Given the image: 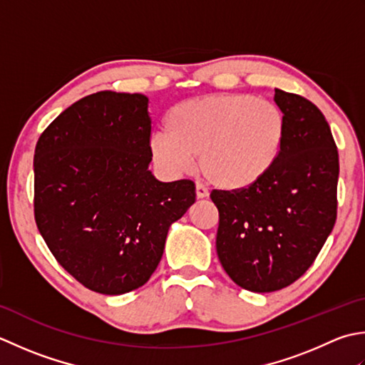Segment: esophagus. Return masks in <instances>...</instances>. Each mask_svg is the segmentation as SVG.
I'll use <instances>...</instances> for the list:
<instances>
[{"label": "esophagus", "instance_id": "1", "mask_svg": "<svg viewBox=\"0 0 365 365\" xmlns=\"http://www.w3.org/2000/svg\"><path fill=\"white\" fill-rule=\"evenodd\" d=\"M195 195H197V198H205V197L210 195V192H207V189L205 187V185L197 184L195 185Z\"/></svg>", "mask_w": 365, "mask_h": 365}]
</instances>
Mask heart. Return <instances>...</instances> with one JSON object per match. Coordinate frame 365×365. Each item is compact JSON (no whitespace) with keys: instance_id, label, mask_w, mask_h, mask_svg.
Listing matches in <instances>:
<instances>
[{"instance_id":"1","label":"heart","mask_w":365,"mask_h":365,"mask_svg":"<svg viewBox=\"0 0 365 365\" xmlns=\"http://www.w3.org/2000/svg\"><path fill=\"white\" fill-rule=\"evenodd\" d=\"M167 130L151 137L154 162L167 175L187 173L198 155L205 180L242 190L269 173L284 146L287 123L271 101L252 94H212L178 103Z\"/></svg>"}]
</instances>
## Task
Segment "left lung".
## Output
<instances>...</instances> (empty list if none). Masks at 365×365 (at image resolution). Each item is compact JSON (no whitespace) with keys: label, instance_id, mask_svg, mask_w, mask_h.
Wrapping results in <instances>:
<instances>
[{"label":"left lung","instance_id":"left-lung-1","mask_svg":"<svg viewBox=\"0 0 365 365\" xmlns=\"http://www.w3.org/2000/svg\"><path fill=\"white\" fill-rule=\"evenodd\" d=\"M287 123L277 162L242 190H212L217 255L236 285L271 293L306 272L337 219L339 153L319 108L276 88Z\"/></svg>","mask_w":365,"mask_h":365}]
</instances>
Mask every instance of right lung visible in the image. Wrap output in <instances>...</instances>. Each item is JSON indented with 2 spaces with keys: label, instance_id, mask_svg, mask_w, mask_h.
<instances>
[{
  "label": "right lung",
  "instance_id": "1",
  "mask_svg": "<svg viewBox=\"0 0 365 365\" xmlns=\"http://www.w3.org/2000/svg\"><path fill=\"white\" fill-rule=\"evenodd\" d=\"M148 102L137 93L89 94L36 145V225L56 262L101 294L145 285L170 225L195 203L193 181L160 182L148 170Z\"/></svg>",
  "mask_w": 365,
  "mask_h": 365
}]
</instances>
